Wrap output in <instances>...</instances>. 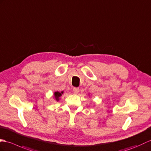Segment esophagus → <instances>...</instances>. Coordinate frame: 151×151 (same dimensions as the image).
Returning a JSON list of instances; mask_svg holds the SVG:
<instances>
[{"instance_id":"esophagus-1","label":"esophagus","mask_w":151,"mask_h":151,"mask_svg":"<svg viewBox=\"0 0 151 151\" xmlns=\"http://www.w3.org/2000/svg\"><path fill=\"white\" fill-rule=\"evenodd\" d=\"M73 91L74 93H78V92H79V88H76V87H74L73 88Z\"/></svg>"}]
</instances>
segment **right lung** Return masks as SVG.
<instances>
[{
	"mask_svg": "<svg viewBox=\"0 0 151 151\" xmlns=\"http://www.w3.org/2000/svg\"><path fill=\"white\" fill-rule=\"evenodd\" d=\"M63 92H55L54 93V96H55V99L57 100V101H59V98H60V97H61V96H62L61 94H63Z\"/></svg>",
	"mask_w": 151,
	"mask_h": 151,
	"instance_id": "right-lung-1",
	"label": "right lung"
}]
</instances>
